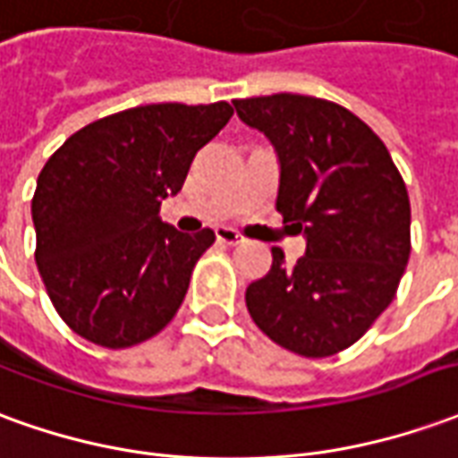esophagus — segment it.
Masks as SVG:
<instances>
[{"label": "esophagus", "mask_w": 458, "mask_h": 458, "mask_svg": "<svg viewBox=\"0 0 458 458\" xmlns=\"http://www.w3.org/2000/svg\"><path fill=\"white\" fill-rule=\"evenodd\" d=\"M216 238H218V242H223V245H240V242H245V238L240 235L238 230L233 228H218L216 230Z\"/></svg>", "instance_id": "obj_1"}]
</instances>
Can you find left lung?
<instances>
[{
    "instance_id": "1",
    "label": "left lung",
    "mask_w": 458,
    "mask_h": 458,
    "mask_svg": "<svg viewBox=\"0 0 458 458\" xmlns=\"http://www.w3.org/2000/svg\"><path fill=\"white\" fill-rule=\"evenodd\" d=\"M233 106L273 143L275 208L307 242L295 265L273 248L267 275L245 290L248 312L284 350L337 354L394 300L411 250L407 185L379 136L344 106L300 94Z\"/></svg>"
}]
</instances>
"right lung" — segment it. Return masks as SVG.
Here are the masks:
<instances>
[{
	"mask_svg": "<svg viewBox=\"0 0 458 458\" xmlns=\"http://www.w3.org/2000/svg\"><path fill=\"white\" fill-rule=\"evenodd\" d=\"M230 116L225 101L129 108L76 131L41 168L31 200L37 265L76 335L123 350L174 319L216 233H181L158 208Z\"/></svg>",
	"mask_w": 458,
	"mask_h": 458,
	"instance_id": "right-lung-1",
	"label": "right lung"
}]
</instances>
